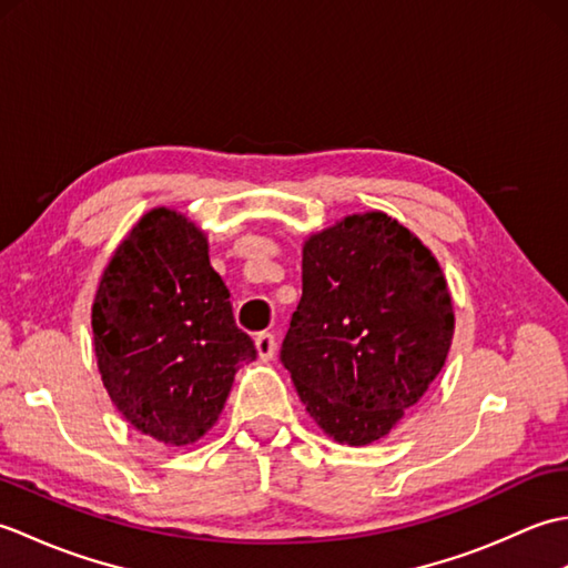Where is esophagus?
I'll return each instance as SVG.
<instances>
[{
    "label": "esophagus",
    "mask_w": 568,
    "mask_h": 568,
    "mask_svg": "<svg viewBox=\"0 0 568 568\" xmlns=\"http://www.w3.org/2000/svg\"><path fill=\"white\" fill-rule=\"evenodd\" d=\"M253 344H256V352H258L261 361H271L275 356V336L273 334L261 332L256 339H253Z\"/></svg>",
    "instance_id": "1"
}]
</instances>
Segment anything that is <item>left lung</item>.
I'll return each mask as SVG.
<instances>
[{
  "mask_svg": "<svg viewBox=\"0 0 568 568\" xmlns=\"http://www.w3.org/2000/svg\"><path fill=\"white\" fill-rule=\"evenodd\" d=\"M452 339L442 265L390 214H348L305 239L281 361L327 437L366 446L390 434L439 376Z\"/></svg>",
  "mask_w": 568,
  "mask_h": 568,
  "instance_id": "left-lung-1",
  "label": "left lung"
}]
</instances>
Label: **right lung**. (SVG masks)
<instances>
[{"label":"right lung","mask_w":568,"mask_h":568,"mask_svg":"<svg viewBox=\"0 0 568 568\" xmlns=\"http://www.w3.org/2000/svg\"><path fill=\"white\" fill-rule=\"evenodd\" d=\"M92 334L114 407L168 446L202 439L239 366L256 358L210 265L207 234L171 207L143 214L112 253L92 303Z\"/></svg>","instance_id":"add662e5"}]
</instances>
